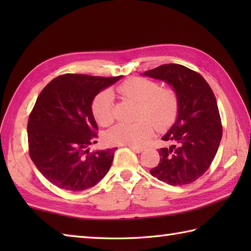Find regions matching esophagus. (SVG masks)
<instances>
[{
    "instance_id": "obj_1",
    "label": "esophagus",
    "mask_w": 251,
    "mask_h": 251,
    "mask_svg": "<svg viewBox=\"0 0 251 251\" xmlns=\"http://www.w3.org/2000/svg\"><path fill=\"white\" fill-rule=\"evenodd\" d=\"M131 151H135V152H137V154H139V152H142L144 150L143 148H141V147H134V146H128Z\"/></svg>"
}]
</instances>
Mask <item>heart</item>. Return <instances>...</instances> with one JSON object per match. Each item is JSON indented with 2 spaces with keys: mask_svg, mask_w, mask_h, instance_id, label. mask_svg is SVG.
<instances>
[{
  "mask_svg": "<svg viewBox=\"0 0 251 251\" xmlns=\"http://www.w3.org/2000/svg\"><path fill=\"white\" fill-rule=\"evenodd\" d=\"M117 92L139 104L137 123H120L106 134V141L112 145L142 147L150 141L155 128L163 131L175 123L179 110V97L173 87H160L154 80L131 77L117 87ZM92 112L97 124L108 126L115 118L113 93H100L92 103Z\"/></svg>",
  "mask_w": 251,
  "mask_h": 251,
  "instance_id": "b5f03b06",
  "label": "heart"
}]
</instances>
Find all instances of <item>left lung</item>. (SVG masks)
Masks as SVG:
<instances>
[{
  "instance_id": "left-lung-1",
  "label": "left lung",
  "mask_w": 251,
  "mask_h": 251,
  "mask_svg": "<svg viewBox=\"0 0 251 251\" xmlns=\"http://www.w3.org/2000/svg\"><path fill=\"white\" fill-rule=\"evenodd\" d=\"M171 84L179 97L178 116L158 151L160 160L151 174L172 186H184L206 173L217 154L223 125L214 92L202 76L180 64H165L144 73Z\"/></svg>"
}]
</instances>
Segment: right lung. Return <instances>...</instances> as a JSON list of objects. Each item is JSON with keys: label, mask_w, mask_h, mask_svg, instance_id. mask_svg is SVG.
Returning <instances> with one entry per match:
<instances>
[{"label": "right lung", "mask_w": 251, "mask_h": 251, "mask_svg": "<svg viewBox=\"0 0 251 251\" xmlns=\"http://www.w3.org/2000/svg\"><path fill=\"white\" fill-rule=\"evenodd\" d=\"M120 78L64 74L50 80L37 97L27 123L29 157L58 188L82 192L109 171L116 148L87 150L97 143L99 128L92 101Z\"/></svg>", "instance_id": "obj_1"}]
</instances>
